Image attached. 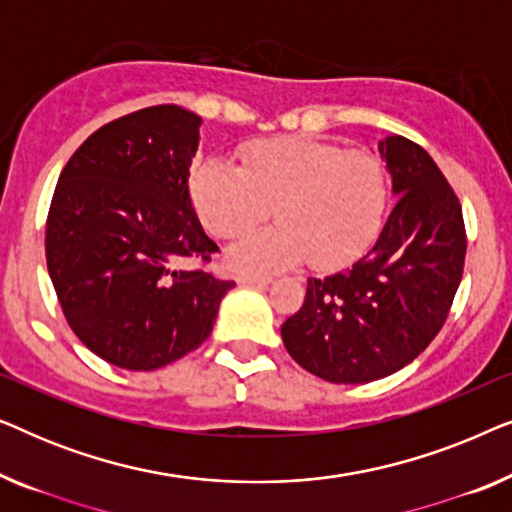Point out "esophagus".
I'll list each match as a JSON object with an SVG mask.
<instances>
[{
  "label": "esophagus",
  "mask_w": 512,
  "mask_h": 512,
  "mask_svg": "<svg viewBox=\"0 0 512 512\" xmlns=\"http://www.w3.org/2000/svg\"><path fill=\"white\" fill-rule=\"evenodd\" d=\"M240 284H270L272 277L268 275H254V272H244V275L237 277Z\"/></svg>",
  "instance_id": "esophagus-1"
}]
</instances>
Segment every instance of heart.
I'll return each instance as SVG.
<instances>
[{
  "mask_svg": "<svg viewBox=\"0 0 512 512\" xmlns=\"http://www.w3.org/2000/svg\"><path fill=\"white\" fill-rule=\"evenodd\" d=\"M191 198L209 233L235 240L240 270L270 272L307 261L328 272L356 261L380 235L389 202L382 160L314 137H272L242 149V170L205 160L191 174Z\"/></svg>",
  "mask_w": 512,
  "mask_h": 512,
  "instance_id": "b5f03b06",
  "label": "heart"
}]
</instances>
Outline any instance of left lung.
Masks as SVG:
<instances>
[{
	"instance_id": "obj_1",
	"label": "left lung",
	"mask_w": 512,
	"mask_h": 512,
	"mask_svg": "<svg viewBox=\"0 0 512 512\" xmlns=\"http://www.w3.org/2000/svg\"><path fill=\"white\" fill-rule=\"evenodd\" d=\"M396 205L375 247L352 268L307 279L282 340L298 366L333 384L382 380L415 361L443 328L464 275L457 193L422 146L380 142Z\"/></svg>"
}]
</instances>
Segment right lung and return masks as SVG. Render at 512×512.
<instances>
[{"label":"right lung","mask_w":512,"mask_h":512,"mask_svg":"<svg viewBox=\"0 0 512 512\" xmlns=\"http://www.w3.org/2000/svg\"><path fill=\"white\" fill-rule=\"evenodd\" d=\"M202 118L177 104L95 130L62 170L46 219V265L83 345L125 370H156L209 338L235 282L195 216L188 167Z\"/></svg>","instance_id":"obj_1"}]
</instances>
